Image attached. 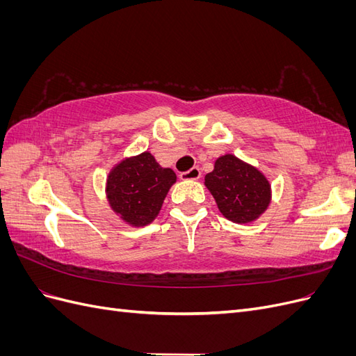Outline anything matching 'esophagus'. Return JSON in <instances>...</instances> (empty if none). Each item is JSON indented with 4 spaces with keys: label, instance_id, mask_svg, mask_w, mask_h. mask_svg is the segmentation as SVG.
<instances>
[{
    "label": "esophagus",
    "instance_id": "esophagus-1",
    "mask_svg": "<svg viewBox=\"0 0 356 356\" xmlns=\"http://www.w3.org/2000/svg\"><path fill=\"white\" fill-rule=\"evenodd\" d=\"M179 178L184 179V181H187V179H199L200 178V169L197 166H195V168H191V169H188L186 172H181Z\"/></svg>",
    "mask_w": 356,
    "mask_h": 356
}]
</instances>
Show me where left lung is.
<instances>
[{
  "instance_id": "obj_1",
  "label": "left lung",
  "mask_w": 356,
  "mask_h": 356,
  "mask_svg": "<svg viewBox=\"0 0 356 356\" xmlns=\"http://www.w3.org/2000/svg\"><path fill=\"white\" fill-rule=\"evenodd\" d=\"M220 212L233 222H251L270 202V184L260 170L232 154L221 156L204 177Z\"/></svg>"
}]
</instances>
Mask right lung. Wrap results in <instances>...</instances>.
Returning a JSON list of instances; mask_svg holds the SVG:
<instances>
[{"instance_id":"add662e5","label":"right lung","mask_w":356,"mask_h":356,"mask_svg":"<svg viewBox=\"0 0 356 356\" xmlns=\"http://www.w3.org/2000/svg\"><path fill=\"white\" fill-rule=\"evenodd\" d=\"M175 172L161 168L149 153L118 163L106 179V197L114 212L132 225L152 222L161 208Z\"/></svg>"}]
</instances>
